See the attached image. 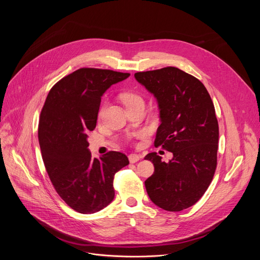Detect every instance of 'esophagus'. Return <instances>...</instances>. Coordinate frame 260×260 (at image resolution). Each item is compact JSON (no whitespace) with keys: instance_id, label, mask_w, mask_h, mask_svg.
Wrapping results in <instances>:
<instances>
[{"instance_id":"1","label":"esophagus","mask_w":260,"mask_h":260,"mask_svg":"<svg viewBox=\"0 0 260 260\" xmlns=\"http://www.w3.org/2000/svg\"><path fill=\"white\" fill-rule=\"evenodd\" d=\"M140 155H138V154H129L128 155V159H129V162L131 164H135V162H137V161H139L140 160Z\"/></svg>"}]
</instances>
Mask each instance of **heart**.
Masks as SVG:
<instances>
[{"label":"heart","mask_w":260,"mask_h":260,"mask_svg":"<svg viewBox=\"0 0 260 260\" xmlns=\"http://www.w3.org/2000/svg\"><path fill=\"white\" fill-rule=\"evenodd\" d=\"M122 101L124 103L125 106H129V105H133V104H137V103H143V100L140 95L136 94V93H133V92H126V93H123L122 94ZM145 135V132H141L139 133L137 136L138 137H142Z\"/></svg>","instance_id":"1"}]
</instances>
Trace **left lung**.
I'll return each instance as SVG.
<instances>
[{
    "instance_id": "obj_1",
    "label": "left lung",
    "mask_w": 260,
    "mask_h": 260,
    "mask_svg": "<svg viewBox=\"0 0 260 260\" xmlns=\"http://www.w3.org/2000/svg\"><path fill=\"white\" fill-rule=\"evenodd\" d=\"M135 78L158 103L155 147L173 153L169 162L156 152L145 156L154 165L145 181L147 193L166 211L187 209L204 196L217 166L219 127L212 99L199 79L175 67L138 72Z\"/></svg>"
}]
</instances>
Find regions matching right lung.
<instances>
[{"label": "right lung", "mask_w": 260, "mask_h": 260, "mask_svg": "<svg viewBox=\"0 0 260 260\" xmlns=\"http://www.w3.org/2000/svg\"><path fill=\"white\" fill-rule=\"evenodd\" d=\"M128 73L82 68L50 89L40 115L38 138L43 162L58 196L82 214L101 211L113 201L114 175L129 164L110 151L92 158L87 133L94 129L102 95Z\"/></svg>", "instance_id": "obj_1"}]
</instances>
